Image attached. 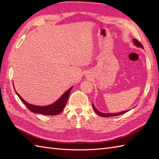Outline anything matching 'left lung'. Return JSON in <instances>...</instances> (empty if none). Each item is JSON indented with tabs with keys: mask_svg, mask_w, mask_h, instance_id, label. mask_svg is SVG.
Here are the masks:
<instances>
[{
	"mask_svg": "<svg viewBox=\"0 0 159 159\" xmlns=\"http://www.w3.org/2000/svg\"><path fill=\"white\" fill-rule=\"evenodd\" d=\"M133 42H134V44L135 46L137 47H139V48H144L143 45L141 44L140 42H139L138 40H137L136 39H133ZM92 107H93V109H94L95 112L97 113L98 115H99V116H102V117H113V116H117V115H121V114H123L125 113H127L129 111H130L131 109H129V110H126V111H121V112H119V113H102L99 111H98L97 109L95 108V107L94 106V105L92 103Z\"/></svg>",
	"mask_w": 159,
	"mask_h": 159,
	"instance_id": "1",
	"label": "left lung"
}]
</instances>
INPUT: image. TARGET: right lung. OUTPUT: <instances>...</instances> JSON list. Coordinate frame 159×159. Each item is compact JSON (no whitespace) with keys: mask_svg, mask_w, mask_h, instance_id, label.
Listing matches in <instances>:
<instances>
[{"mask_svg":"<svg viewBox=\"0 0 159 159\" xmlns=\"http://www.w3.org/2000/svg\"><path fill=\"white\" fill-rule=\"evenodd\" d=\"M72 88H73V86L67 90L66 92L56 101V102H54L50 105H46V106L45 105L44 106H40V105H35L28 103L25 99H23L21 96L16 92L14 88V91H15L16 93L18 96V98L20 99V100L23 102V103L26 105L27 108L29 109L30 111L35 113H39L42 115H56L57 114L60 113L62 111H63L64 108L65 107Z\"/></svg>","mask_w":159,"mask_h":159,"instance_id":"obj_1","label":"right lung"}]
</instances>
